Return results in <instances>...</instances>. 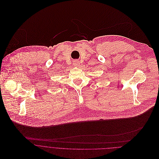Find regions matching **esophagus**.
<instances>
[{"instance_id":"esophagus-1","label":"esophagus","mask_w":159,"mask_h":159,"mask_svg":"<svg viewBox=\"0 0 159 159\" xmlns=\"http://www.w3.org/2000/svg\"><path fill=\"white\" fill-rule=\"evenodd\" d=\"M73 65L75 66H79L80 65V62L79 61H78V60H75L74 61V62H73Z\"/></svg>"}]
</instances>
